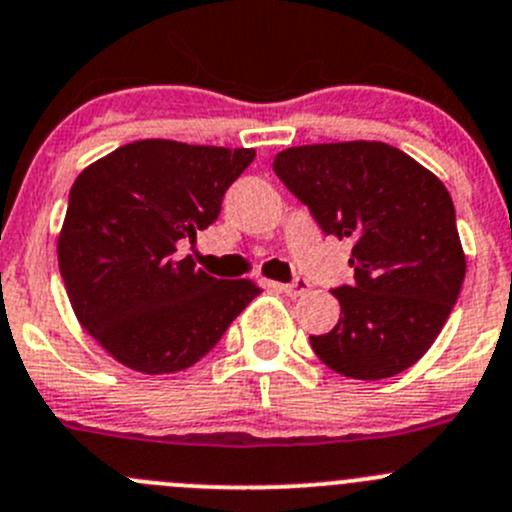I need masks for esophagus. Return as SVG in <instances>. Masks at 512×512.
I'll list each match as a JSON object with an SVG mask.
<instances>
[{"label": "esophagus", "instance_id": "1", "mask_svg": "<svg viewBox=\"0 0 512 512\" xmlns=\"http://www.w3.org/2000/svg\"><path fill=\"white\" fill-rule=\"evenodd\" d=\"M280 289L289 297H299V294H304L309 289V282L304 280V277H297L294 282H289V285H280Z\"/></svg>", "mask_w": 512, "mask_h": 512}]
</instances>
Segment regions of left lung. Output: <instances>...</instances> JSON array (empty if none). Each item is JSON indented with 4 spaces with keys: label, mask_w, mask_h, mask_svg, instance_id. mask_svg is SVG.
I'll list each match as a JSON object with an SVG mask.
<instances>
[{
    "label": "left lung",
    "mask_w": 512,
    "mask_h": 512,
    "mask_svg": "<svg viewBox=\"0 0 512 512\" xmlns=\"http://www.w3.org/2000/svg\"><path fill=\"white\" fill-rule=\"evenodd\" d=\"M272 168L327 235L354 242V285L332 292L342 317L329 334L309 337L314 354L361 381L414 366L441 334L466 277L446 185L379 141L287 148Z\"/></svg>",
    "instance_id": "1"
}]
</instances>
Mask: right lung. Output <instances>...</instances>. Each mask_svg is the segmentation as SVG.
Returning a JSON list of instances; mask_svg holds the SVG:
<instances>
[{
  "instance_id": "add662e5",
  "label": "right lung",
  "mask_w": 512,
  "mask_h": 512,
  "mask_svg": "<svg viewBox=\"0 0 512 512\" xmlns=\"http://www.w3.org/2000/svg\"><path fill=\"white\" fill-rule=\"evenodd\" d=\"M252 160V148L148 138L74 180L56 245L61 280L81 327L123 366L151 376L188 369L262 292L183 255Z\"/></svg>"
}]
</instances>
